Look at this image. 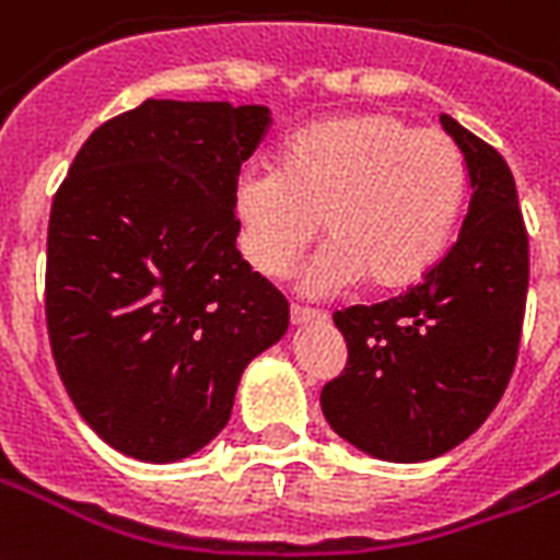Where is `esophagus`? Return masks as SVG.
<instances>
[{
  "label": "esophagus",
  "mask_w": 560,
  "mask_h": 560,
  "mask_svg": "<svg viewBox=\"0 0 560 560\" xmlns=\"http://www.w3.org/2000/svg\"><path fill=\"white\" fill-rule=\"evenodd\" d=\"M326 314H319V311L302 308V305H290V323L293 326H308V323H323Z\"/></svg>",
  "instance_id": "esophagus-1"
}]
</instances>
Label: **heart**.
<instances>
[{"instance_id":"b5f03b06","label":"heart","mask_w":560,"mask_h":560,"mask_svg":"<svg viewBox=\"0 0 560 560\" xmlns=\"http://www.w3.org/2000/svg\"><path fill=\"white\" fill-rule=\"evenodd\" d=\"M464 194V161L443 131L361 110L299 128L279 170L246 166L234 217L243 255L264 276H288L323 223L328 243L302 272V290L331 296L366 279L387 293L441 261Z\"/></svg>"}]
</instances>
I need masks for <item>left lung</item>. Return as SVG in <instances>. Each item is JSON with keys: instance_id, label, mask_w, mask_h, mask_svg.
I'll return each instance as SVG.
<instances>
[{"instance_id": "1", "label": "left lung", "mask_w": 560, "mask_h": 560, "mask_svg": "<svg viewBox=\"0 0 560 560\" xmlns=\"http://www.w3.org/2000/svg\"><path fill=\"white\" fill-rule=\"evenodd\" d=\"M441 122L467 170L458 241L408 293L337 311L349 358L319 394L343 441L394 464L438 458L488 420L517 364L526 314L528 234L514 176L458 119Z\"/></svg>"}]
</instances>
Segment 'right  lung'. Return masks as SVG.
I'll list each match as a JSON object with an SVG mask.
<instances>
[{
    "label": "right lung",
    "instance_id": "right-lung-1",
    "mask_svg": "<svg viewBox=\"0 0 560 560\" xmlns=\"http://www.w3.org/2000/svg\"><path fill=\"white\" fill-rule=\"evenodd\" d=\"M267 105L147 100L102 122L58 187L46 326L75 411L122 455L170 464L223 432L288 299L237 252L234 182Z\"/></svg>",
    "mask_w": 560,
    "mask_h": 560
}]
</instances>
